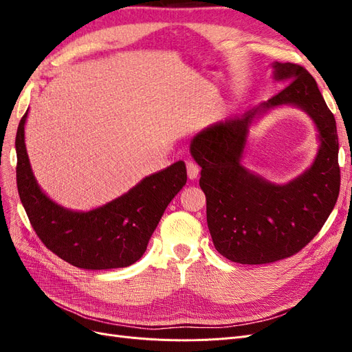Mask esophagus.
Segmentation results:
<instances>
[{
	"instance_id": "obj_1",
	"label": "esophagus",
	"mask_w": 352,
	"mask_h": 352,
	"mask_svg": "<svg viewBox=\"0 0 352 352\" xmlns=\"http://www.w3.org/2000/svg\"><path fill=\"white\" fill-rule=\"evenodd\" d=\"M186 172H188V177L189 179H197L199 175V167L192 160H188L186 162Z\"/></svg>"
}]
</instances>
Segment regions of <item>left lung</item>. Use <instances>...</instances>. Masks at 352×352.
Masks as SVG:
<instances>
[{
	"label": "left lung",
	"mask_w": 352,
	"mask_h": 352,
	"mask_svg": "<svg viewBox=\"0 0 352 352\" xmlns=\"http://www.w3.org/2000/svg\"><path fill=\"white\" fill-rule=\"evenodd\" d=\"M286 85L260 107L202 131L190 142L201 166L207 225L216 250L233 263L267 264L300 252L332 212L339 195L338 132L316 79L295 63L273 65ZM283 103L302 108L315 120L322 145L314 166L292 183L274 186L240 164L248 126L263 111Z\"/></svg>",
	"instance_id": "1"
}]
</instances>
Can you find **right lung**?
Instances as JSON below:
<instances>
[{"label":"right lung","instance_id":"obj_1","mask_svg":"<svg viewBox=\"0 0 352 352\" xmlns=\"http://www.w3.org/2000/svg\"><path fill=\"white\" fill-rule=\"evenodd\" d=\"M26 116L17 127V189L32 228L61 260L87 270L127 267L142 257L168 202L186 184L177 162L141 180L129 192L87 212L57 206L39 189L25 146Z\"/></svg>","mask_w":352,"mask_h":352}]
</instances>
